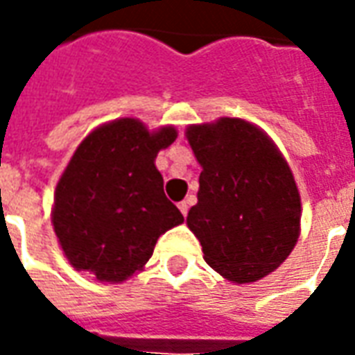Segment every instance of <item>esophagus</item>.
<instances>
[{
    "mask_svg": "<svg viewBox=\"0 0 355 355\" xmlns=\"http://www.w3.org/2000/svg\"><path fill=\"white\" fill-rule=\"evenodd\" d=\"M178 209H180V213H182V215H188V209H190V205H188V201H180V203H178Z\"/></svg>",
    "mask_w": 355,
    "mask_h": 355,
    "instance_id": "obj_1",
    "label": "esophagus"
}]
</instances>
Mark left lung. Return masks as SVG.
Wrapping results in <instances>:
<instances>
[{
  "instance_id": "obj_1",
  "label": "left lung",
  "mask_w": 355,
  "mask_h": 355,
  "mask_svg": "<svg viewBox=\"0 0 355 355\" xmlns=\"http://www.w3.org/2000/svg\"><path fill=\"white\" fill-rule=\"evenodd\" d=\"M186 139L203 167L186 223L205 262L234 283L274 272L300 230V196L287 162L259 127L238 117L192 125Z\"/></svg>"
}]
</instances>
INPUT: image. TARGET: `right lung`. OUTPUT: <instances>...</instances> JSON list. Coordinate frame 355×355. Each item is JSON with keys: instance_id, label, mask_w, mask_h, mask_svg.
Instances as JSON below:
<instances>
[{"instance_id": "obj_1", "label": "right lung", "mask_w": 355, "mask_h": 355, "mask_svg": "<svg viewBox=\"0 0 355 355\" xmlns=\"http://www.w3.org/2000/svg\"><path fill=\"white\" fill-rule=\"evenodd\" d=\"M175 139V127L150 132L123 117L94 129L78 146L53 207L55 234L76 270L123 282L142 270L162 234L184 223L154 165Z\"/></svg>"}]
</instances>
